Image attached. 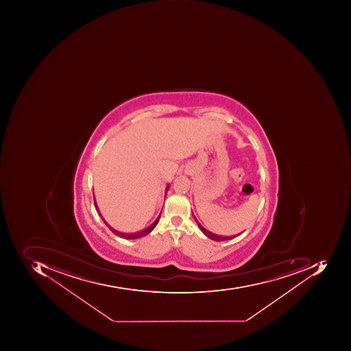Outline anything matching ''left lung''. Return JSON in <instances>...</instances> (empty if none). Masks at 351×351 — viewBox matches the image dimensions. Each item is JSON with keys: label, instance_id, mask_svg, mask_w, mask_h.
I'll return each instance as SVG.
<instances>
[{"label": "left lung", "instance_id": "left-lung-1", "mask_svg": "<svg viewBox=\"0 0 351 351\" xmlns=\"http://www.w3.org/2000/svg\"><path fill=\"white\" fill-rule=\"evenodd\" d=\"M193 216H194V214H193ZM195 220H196V222H197L198 227H199V229L202 230V233L206 235V237H208L210 239H213V241H229V239H234L235 237H220V235H217V234L212 233V232L208 231V230L204 229V227H202V225H200L199 221H198L197 219H196V217H195Z\"/></svg>", "mask_w": 351, "mask_h": 351}]
</instances>
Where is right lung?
<instances>
[{
    "instance_id": "right-lung-1",
    "label": "right lung",
    "mask_w": 351,
    "mask_h": 351,
    "mask_svg": "<svg viewBox=\"0 0 351 351\" xmlns=\"http://www.w3.org/2000/svg\"><path fill=\"white\" fill-rule=\"evenodd\" d=\"M167 190H169V186L165 188V195H167ZM94 202L95 206H96L97 210H98V206H97L96 200H95L94 197ZM99 212V210H98ZM99 214H100V212H99ZM161 213L159 214L158 217H157V219L155 220V221L152 223L149 227H147V229L143 230V231L137 232V233H132V234H128V233H122V232L116 231V230L112 229V227H110V225H108V222L106 221V220L104 219V217L101 216V218H102V220H104V223H106V226H108V229L110 230V231L112 232V233L116 234V235H118V237H122V239H140V237H145V235H147V234L151 233L152 231H153L154 229H155V227H156L157 223H158L159 218H160Z\"/></svg>"
}]
</instances>
